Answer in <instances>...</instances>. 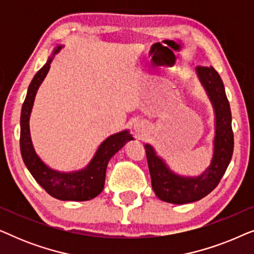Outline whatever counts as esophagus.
<instances>
[{
    "mask_svg": "<svg viewBox=\"0 0 254 254\" xmlns=\"http://www.w3.org/2000/svg\"><path fill=\"white\" fill-rule=\"evenodd\" d=\"M145 128H147V125H145V123H143V121H138V123L134 125V129H135V131H137V133L143 131Z\"/></svg>",
    "mask_w": 254,
    "mask_h": 254,
    "instance_id": "obj_1",
    "label": "esophagus"
}]
</instances>
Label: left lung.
<instances>
[{
  "mask_svg": "<svg viewBox=\"0 0 254 254\" xmlns=\"http://www.w3.org/2000/svg\"><path fill=\"white\" fill-rule=\"evenodd\" d=\"M195 71L215 114L214 151L209 166L196 177L177 175L164 159L159 157L152 145L144 144L152 190L158 199L169 203L195 202L208 195L227 171L234 152L231 111L223 82L213 67H196Z\"/></svg>",
  "mask_w": 254,
  "mask_h": 254,
  "instance_id": "1",
  "label": "left lung"
}]
</instances>
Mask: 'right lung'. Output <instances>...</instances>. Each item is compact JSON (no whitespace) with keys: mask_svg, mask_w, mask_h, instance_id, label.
Instances as JSON below:
<instances>
[{"mask_svg":"<svg viewBox=\"0 0 254 254\" xmlns=\"http://www.w3.org/2000/svg\"><path fill=\"white\" fill-rule=\"evenodd\" d=\"M62 47V45H58L54 48L53 53L44 67L34 75L27 89L20 113V154L31 175L50 195L62 201H88L102 193L105 184L106 168L111 157L128 141L134 140V137L127 129L111 135L102 142L89 164L77 171H57L41 161L31 140L30 116L38 89L50 70L54 55L59 53Z\"/></svg>","mask_w":254,"mask_h":254,"instance_id":"right-lung-1","label":"right lung"}]
</instances>
